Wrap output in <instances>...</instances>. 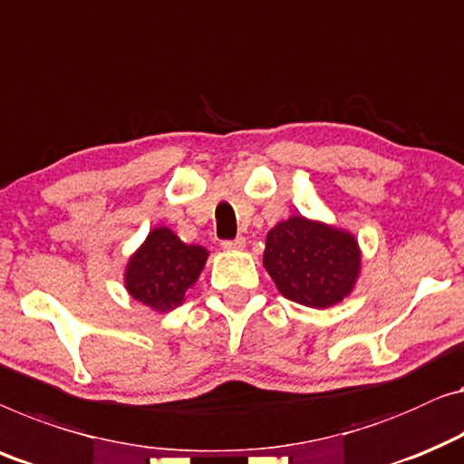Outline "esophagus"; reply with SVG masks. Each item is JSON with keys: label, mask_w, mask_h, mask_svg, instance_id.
<instances>
[{"label": "esophagus", "mask_w": 464, "mask_h": 464, "mask_svg": "<svg viewBox=\"0 0 464 464\" xmlns=\"http://www.w3.org/2000/svg\"><path fill=\"white\" fill-rule=\"evenodd\" d=\"M245 245H246V240L243 237H238L234 240H224V243H221V246L227 248V251H240V248H245Z\"/></svg>", "instance_id": "34e87169"}]
</instances>
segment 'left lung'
<instances>
[{
	"label": "left lung",
	"instance_id": "obj_1",
	"mask_svg": "<svg viewBox=\"0 0 464 464\" xmlns=\"http://www.w3.org/2000/svg\"><path fill=\"white\" fill-rule=\"evenodd\" d=\"M362 255L353 234L293 216L267 232L264 267L286 299L331 307L353 291Z\"/></svg>",
	"mask_w": 464,
	"mask_h": 464
}]
</instances>
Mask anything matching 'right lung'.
<instances>
[{
    "label": "right lung",
    "instance_id": "1",
    "mask_svg": "<svg viewBox=\"0 0 464 464\" xmlns=\"http://www.w3.org/2000/svg\"><path fill=\"white\" fill-rule=\"evenodd\" d=\"M207 257L209 251L205 246L182 243L178 234L165 226L154 227L127 261V293L154 312H169L184 304Z\"/></svg>",
    "mask_w": 464,
    "mask_h": 464
}]
</instances>
